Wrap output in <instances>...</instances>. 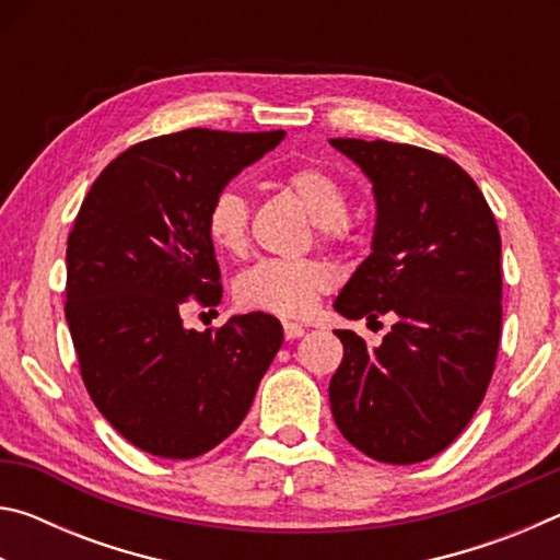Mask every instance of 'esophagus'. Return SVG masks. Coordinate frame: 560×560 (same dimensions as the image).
<instances>
[{
    "label": "esophagus",
    "instance_id": "1",
    "mask_svg": "<svg viewBox=\"0 0 560 560\" xmlns=\"http://www.w3.org/2000/svg\"><path fill=\"white\" fill-rule=\"evenodd\" d=\"M303 334H306V328H303L301 324H291V320H283V336H287V340H296Z\"/></svg>",
    "mask_w": 560,
    "mask_h": 560
}]
</instances>
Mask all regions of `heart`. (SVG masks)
<instances>
[{
	"instance_id": "b5f03b06",
	"label": "heart",
	"mask_w": 560,
	"mask_h": 560,
	"mask_svg": "<svg viewBox=\"0 0 560 560\" xmlns=\"http://www.w3.org/2000/svg\"><path fill=\"white\" fill-rule=\"evenodd\" d=\"M283 187L314 217L324 240H338L348 230V192L324 167L301 165L283 175ZM205 230L220 252L244 254L249 244V202L234 187L212 197ZM330 287V269L318 259H261L236 281V301L244 308L299 318L316 306Z\"/></svg>"
}]
</instances>
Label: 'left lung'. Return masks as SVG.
<instances>
[{"label": "left lung", "instance_id": "left-lung-1", "mask_svg": "<svg viewBox=\"0 0 560 560\" xmlns=\"http://www.w3.org/2000/svg\"><path fill=\"white\" fill-rule=\"evenodd\" d=\"M371 177L373 254L336 299L346 318L395 314L377 348L336 330L330 412L385 464L424 462L459 438L487 395L501 338V236L477 183L432 150L334 138Z\"/></svg>", "mask_w": 560, "mask_h": 560}]
</instances>
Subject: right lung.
Here are the masks:
<instances>
[{
  "instance_id": "obj_1",
  "label": "right lung",
  "mask_w": 560,
  "mask_h": 560,
  "mask_svg": "<svg viewBox=\"0 0 560 560\" xmlns=\"http://www.w3.org/2000/svg\"><path fill=\"white\" fill-rule=\"evenodd\" d=\"M283 130L189 128L110 160L91 185L66 246V320L83 385L138 450L192 459L240 428L281 348L269 314L197 334L187 308L222 299L205 230L212 197Z\"/></svg>"
}]
</instances>
